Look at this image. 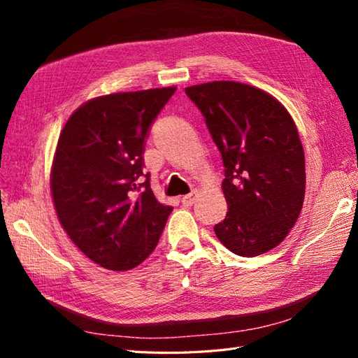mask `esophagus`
Instances as JSON below:
<instances>
[{
  "mask_svg": "<svg viewBox=\"0 0 358 358\" xmlns=\"http://www.w3.org/2000/svg\"><path fill=\"white\" fill-rule=\"evenodd\" d=\"M195 200H196V192L192 191L191 194L181 196V204H183V206H192Z\"/></svg>",
  "mask_w": 358,
  "mask_h": 358,
  "instance_id": "esophagus-1",
  "label": "esophagus"
}]
</instances>
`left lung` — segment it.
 <instances>
[{
    "instance_id": "8db88e82",
    "label": "left lung",
    "mask_w": 358,
    "mask_h": 358,
    "mask_svg": "<svg viewBox=\"0 0 358 358\" xmlns=\"http://www.w3.org/2000/svg\"><path fill=\"white\" fill-rule=\"evenodd\" d=\"M206 118L224 164L226 218L218 240L240 257H257L291 232L305 200V150L291 113L264 90L237 81L186 87Z\"/></svg>"
}]
</instances>
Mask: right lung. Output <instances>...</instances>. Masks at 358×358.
<instances>
[{
  "label": "right lung",
  "instance_id": "add662e5",
  "mask_svg": "<svg viewBox=\"0 0 358 358\" xmlns=\"http://www.w3.org/2000/svg\"><path fill=\"white\" fill-rule=\"evenodd\" d=\"M175 89L92 98L59 134L50 169L53 206L73 245L104 269L129 271L146 260L172 212L152 192L143 152Z\"/></svg>",
  "mask_w": 358,
  "mask_h": 358
}]
</instances>
